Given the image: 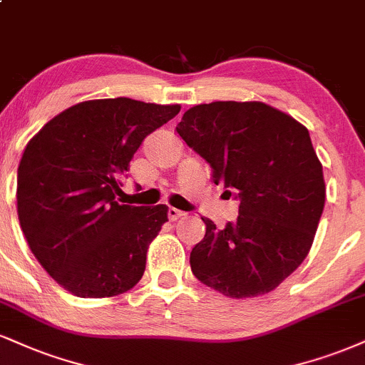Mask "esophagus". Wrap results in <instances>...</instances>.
Instances as JSON below:
<instances>
[{"instance_id":"1","label":"esophagus","mask_w":365,"mask_h":365,"mask_svg":"<svg viewBox=\"0 0 365 365\" xmlns=\"http://www.w3.org/2000/svg\"><path fill=\"white\" fill-rule=\"evenodd\" d=\"M183 216H185V212H183V210H178L175 207H168V219H170V221H177V219L183 217Z\"/></svg>"}]
</instances>
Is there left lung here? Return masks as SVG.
Here are the masks:
<instances>
[{
    "label": "left lung",
    "instance_id": "1",
    "mask_svg": "<svg viewBox=\"0 0 365 365\" xmlns=\"http://www.w3.org/2000/svg\"><path fill=\"white\" fill-rule=\"evenodd\" d=\"M177 133L210 166L212 182L240 200L238 219L222 230L202 217L194 275L236 299L274 291L309 253L324 207L308 129L262 102H212L183 113Z\"/></svg>",
    "mask_w": 365,
    "mask_h": 365
}]
</instances>
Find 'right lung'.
Masks as SVG:
<instances>
[{"label": "right lung", "mask_w": 365, "mask_h": 365, "mask_svg": "<svg viewBox=\"0 0 365 365\" xmlns=\"http://www.w3.org/2000/svg\"><path fill=\"white\" fill-rule=\"evenodd\" d=\"M180 105L90 100L61 112L25 148L16 180L21 231L61 287L110 297L143 277L168 207L118 204L122 178L146 135Z\"/></svg>", "instance_id": "obj_1"}]
</instances>
